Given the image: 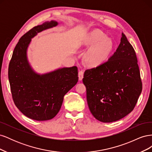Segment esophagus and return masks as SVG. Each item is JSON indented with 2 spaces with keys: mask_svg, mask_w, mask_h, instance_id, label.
Returning <instances> with one entry per match:
<instances>
[{
  "mask_svg": "<svg viewBox=\"0 0 152 152\" xmlns=\"http://www.w3.org/2000/svg\"><path fill=\"white\" fill-rule=\"evenodd\" d=\"M84 77V71L83 70H80L79 72V80H82V79H83Z\"/></svg>",
  "mask_w": 152,
  "mask_h": 152,
  "instance_id": "1",
  "label": "esophagus"
}]
</instances>
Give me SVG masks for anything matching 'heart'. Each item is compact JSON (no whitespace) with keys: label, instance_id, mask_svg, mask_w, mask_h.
<instances>
[{"label":"heart","instance_id":"b5f03b06","mask_svg":"<svg viewBox=\"0 0 152 152\" xmlns=\"http://www.w3.org/2000/svg\"><path fill=\"white\" fill-rule=\"evenodd\" d=\"M84 44L86 47L91 48L86 53V61L93 66L102 64L113 49L112 40L106 38V35L99 30H94L87 35Z\"/></svg>","mask_w":152,"mask_h":152}]
</instances>
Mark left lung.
<instances>
[{
  "label": "left lung",
  "instance_id": "left-lung-1",
  "mask_svg": "<svg viewBox=\"0 0 152 152\" xmlns=\"http://www.w3.org/2000/svg\"><path fill=\"white\" fill-rule=\"evenodd\" d=\"M83 83L93 115L103 122L120 120L131 113L142 91L136 52L124 34L108 61L87 69Z\"/></svg>",
  "mask_w": 152,
  "mask_h": 152
}]
</instances>
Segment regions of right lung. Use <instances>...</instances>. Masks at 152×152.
<instances>
[{
    "label": "right lung",
    "mask_w": 152,
    "mask_h": 152,
    "mask_svg": "<svg viewBox=\"0 0 152 152\" xmlns=\"http://www.w3.org/2000/svg\"><path fill=\"white\" fill-rule=\"evenodd\" d=\"M58 25L55 21L34 26L23 35L14 49L8 77L13 102L25 116L44 121L56 115L63 98L77 83V66L63 68L40 75L31 70L26 58L31 39L39 32Z\"/></svg>",
    "instance_id": "right-lung-1"
}]
</instances>
